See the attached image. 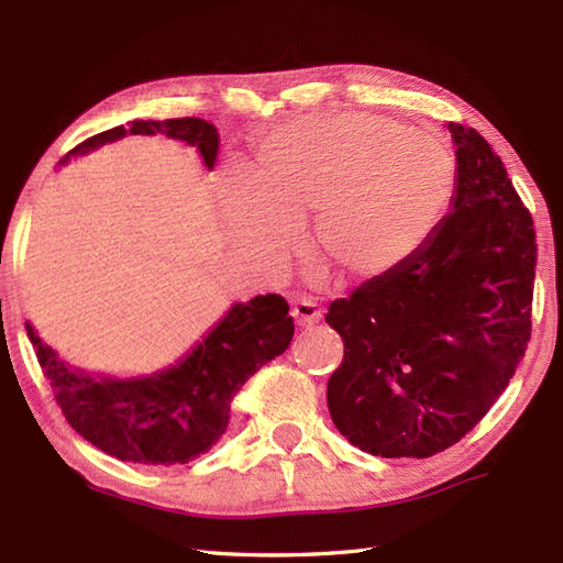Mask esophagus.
Listing matches in <instances>:
<instances>
[{
    "label": "esophagus",
    "instance_id": "esophagus-1",
    "mask_svg": "<svg viewBox=\"0 0 563 563\" xmlns=\"http://www.w3.org/2000/svg\"><path fill=\"white\" fill-rule=\"evenodd\" d=\"M290 314H292L297 327H312V324H317V321H319L321 317H324V309H321V307L312 300V297L300 295V297H297V300L292 302Z\"/></svg>",
    "mask_w": 563,
    "mask_h": 563
}]
</instances>
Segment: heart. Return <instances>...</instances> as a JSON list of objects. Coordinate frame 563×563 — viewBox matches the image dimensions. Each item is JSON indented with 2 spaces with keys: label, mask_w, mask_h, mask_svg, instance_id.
<instances>
[{
  "label": "heart",
  "mask_w": 563,
  "mask_h": 563,
  "mask_svg": "<svg viewBox=\"0 0 563 563\" xmlns=\"http://www.w3.org/2000/svg\"><path fill=\"white\" fill-rule=\"evenodd\" d=\"M258 172L232 174L222 190L236 249L275 266L317 212L321 251L353 275L385 271L421 246L454 186L445 142L375 113L297 118L261 142Z\"/></svg>",
  "instance_id": "b5f03b06"
}]
</instances>
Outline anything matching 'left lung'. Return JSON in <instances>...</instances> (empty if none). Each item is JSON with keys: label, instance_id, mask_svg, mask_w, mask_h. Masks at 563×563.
Returning <instances> with one entry per match:
<instances>
[{"label": "left lung", "instance_id": "8db88e82", "mask_svg": "<svg viewBox=\"0 0 563 563\" xmlns=\"http://www.w3.org/2000/svg\"><path fill=\"white\" fill-rule=\"evenodd\" d=\"M452 212L397 266L333 300L329 413L377 457H433L482 421L532 333L534 222L492 145L450 123Z\"/></svg>", "mask_w": 563, "mask_h": 563}]
</instances>
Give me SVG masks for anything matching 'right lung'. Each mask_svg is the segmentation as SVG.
Instances as JSON below:
<instances>
[{
  "label": "right lung",
  "mask_w": 563,
  "mask_h": 563,
  "mask_svg": "<svg viewBox=\"0 0 563 563\" xmlns=\"http://www.w3.org/2000/svg\"><path fill=\"white\" fill-rule=\"evenodd\" d=\"M157 133L196 147L208 169L218 162L220 133L202 118L118 125L79 142L67 157L125 135ZM288 312L280 295H258L246 305H234L186 361L145 379L84 375L59 361L31 324L26 331L55 401L84 440L115 460L172 466L208 452L222 438L236 391L290 345L295 324Z\"/></svg>",
  "instance_id": "obj_1"
}]
</instances>
